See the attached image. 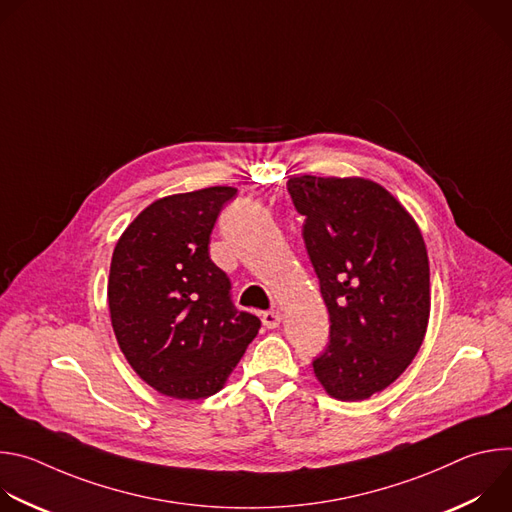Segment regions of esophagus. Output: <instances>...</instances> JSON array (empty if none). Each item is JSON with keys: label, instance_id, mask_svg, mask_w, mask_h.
Masks as SVG:
<instances>
[{"label": "esophagus", "instance_id": "34e87169", "mask_svg": "<svg viewBox=\"0 0 512 512\" xmlns=\"http://www.w3.org/2000/svg\"><path fill=\"white\" fill-rule=\"evenodd\" d=\"M261 320H263V326L271 330V328H277L281 324V314L277 310H269V312H263Z\"/></svg>", "mask_w": 512, "mask_h": 512}]
</instances>
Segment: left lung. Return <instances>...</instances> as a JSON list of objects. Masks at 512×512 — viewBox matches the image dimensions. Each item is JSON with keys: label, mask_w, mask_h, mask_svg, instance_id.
Listing matches in <instances>:
<instances>
[{"label": "left lung", "mask_w": 512, "mask_h": 512, "mask_svg": "<svg viewBox=\"0 0 512 512\" xmlns=\"http://www.w3.org/2000/svg\"><path fill=\"white\" fill-rule=\"evenodd\" d=\"M304 241L330 316L314 360L324 391L364 401L397 381L425 338L431 294L423 235L407 208L367 178L296 176Z\"/></svg>", "instance_id": "left-lung-1"}]
</instances>
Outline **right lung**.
<instances>
[{
	"label": "right lung",
	"instance_id": "1",
	"mask_svg": "<svg viewBox=\"0 0 512 512\" xmlns=\"http://www.w3.org/2000/svg\"><path fill=\"white\" fill-rule=\"evenodd\" d=\"M233 186L164 196L119 237L107 302L117 344L141 381L194 401L221 391L249 342L257 316L231 304V281L208 255L210 233Z\"/></svg>",
	"mask_w": 512,
	"mask_h": 512
}]
</instances>
